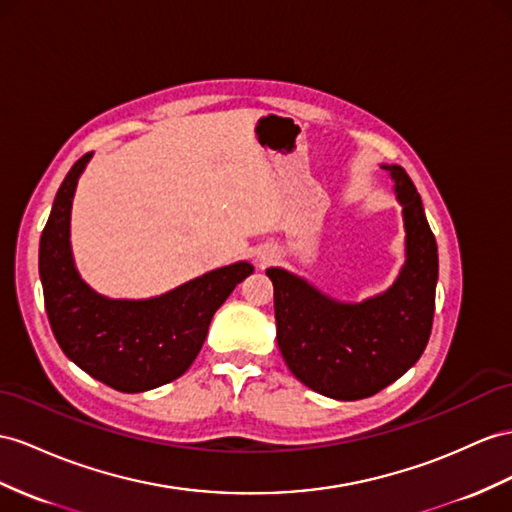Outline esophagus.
I'll return each mask as SVG.
<instances>
[{
  "label": "esophagus",
  "instance_id": "obj_1",
  "mask_svg": "<svg viewBox=\"0 0 512 512\" xmlns=\"http://www.w3.org/2000/svg\"><path fill=\"white\" fill-rule=\"evenodd\" d=\"M266 261H270V255H259V264H266Z\"/></svg>",
  "mask_w": 512,
  "mask_h": 512
}]
</instances>
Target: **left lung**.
<instances>
[{
    "instance_id": "left-lung-1",
    "label": "left lung",
    "mask_w": 512,
    "mask_h": 512,
    "mask_svg": "<svg viewBox=\"0 0 512 512\" xmlns=\"http://www.w3.org/2000/svg\"><path fill=\"white\" fill-rule=\"evenodd\" d=\"M404 218V266L389 290L361 303H339L283 268L274 285L277 342L287 368L309 389L335 400H361L417 363L428 344L439 255L422 199L406 170L383 164Z\"/></svg>"
}]
</instances>
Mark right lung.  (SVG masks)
Listing matches in <instances>:
<instances>
[{"instance_id": "obj_1", "label": "right lung", "mask_w": 512, "mask_h": 512, "mask_svg": "<svg viewBox=\"0 0 512 512\" xmlns=\"http://www.w3.org/2000/svg\"><path fill=\"white\" fill-rule=\"evenodd\" d=\"M90 157H80L64 177L41 235L38 272L47 318L77 368L116 391H149L190 368L216 309L253 274V266L238 261L144 300L97 294L80 277L71 253L73 194Z\"/></svg>"}]
</instances>
